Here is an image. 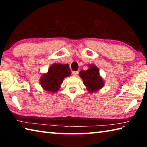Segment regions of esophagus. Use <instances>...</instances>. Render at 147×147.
<instances>
[{
    "mask_svg": "<svg viewBox=\"0 0 147 147\" xmlns=\"http://www.w3.org/2000/svg\"><path fill=\"white\" fill-rule=\"evenodd\" d=\"M79 73V71H73V75L74 76H78V74Z\"/></svg>",
    "mask_w": 147,
    "mask_h": 147,
    "instance_id": "34e87169",
    "label": "esophagus"
}]
</instances>
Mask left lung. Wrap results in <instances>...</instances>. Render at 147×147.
Segmentation results:
<instances>
[{
  "instance_id": "1",
  "label": "left lung",
  "mask_w": 147,
  "mask_h": 147,
  "mask_svg": "<svg viewBox=\"0 0 147 147\" xmlns=\"http://www.w3.org/2000/svg\"><path fill=\"white\" fill-rule=\"evenodd\" d=\"M79 76L82 79L87 90L91 93L97 91L104 86V80L100 76L98 69L94 65H89L88 70L80 71Z\"/></svg>"
}]
</instances>
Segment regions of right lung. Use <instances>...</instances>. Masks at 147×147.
Returning a JSON list of instances; mask_svg holds the SVG:
<instances>
[{
  "label": "right lung",
  "instance_id": "obj_1",
  "mask_svg": "<svg viewBox=\"0 0 147 147\" xmlns=\"http://www.w3.org/2000/svg\"><path fill=\"white\" fill-rule=\"evenodd\" d=\"M71 74L68 64L54 63L50 67L47 73L41 76V86L47 91L56 93L60 88L63 79Z\"/></svg>",
  "mask_w": 147,
  "mask_h": 147
}]
</instances>
